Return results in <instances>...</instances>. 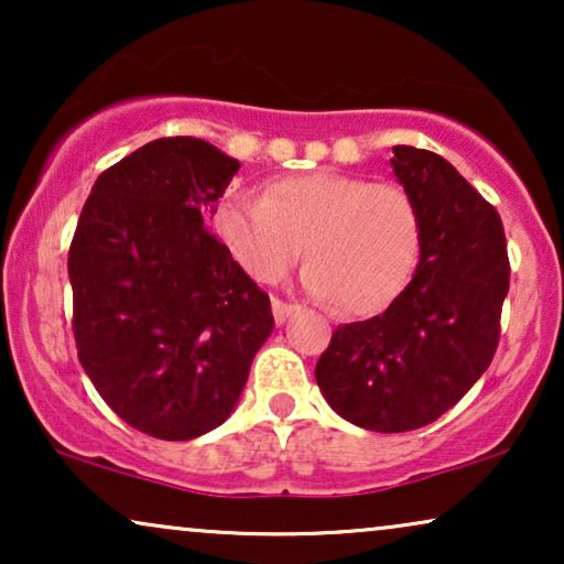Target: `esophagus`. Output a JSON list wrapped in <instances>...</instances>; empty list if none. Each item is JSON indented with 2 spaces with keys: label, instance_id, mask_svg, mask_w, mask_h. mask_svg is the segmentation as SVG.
I'll list each match as a JSON object with an SVG mask.
<instances>
[{
  "label": "esophagus",
  "instance_id": "1",
  "mask_svg": "<svg viewBox=\"0 0 564 564\" xmlns=\"http://www.w3.org/2000/svg\"><path fill=\"white\" fill-rule=\"evenodd\" d=\"M295 303H288V300H280V297H274L272 300V311H274V321L276 323H284L290 318L292 313H295Z\"/></svg>",
  "mask_w": 564,
  "mask_h": 564
}]
</instances>
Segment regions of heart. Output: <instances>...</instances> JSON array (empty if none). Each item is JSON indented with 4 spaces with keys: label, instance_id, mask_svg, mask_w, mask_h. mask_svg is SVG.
<instances>
[{
    "label": "heart",
    "instance_id": "obj_1",
    "mask_svg": "<svg viewBox=\"0 0 564 564\" xmlns=\"http://www.w3.org/2000/svg\"><path fill=\"white\" fill-rule=\"evenodd\" d=\"M215 223L259 282H280L305 246V290L351 315L380 313L400 295L421 243L411 192L338 172L282 176L261 197H228Z\"/></svg>",
    "mask_w": 564,
    "mask_h": 564
}]
</instances>
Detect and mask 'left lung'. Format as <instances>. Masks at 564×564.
I'll use <instances>...</instances> for the list:
<instances>
[{
	"label": "left lung",
	"instance_id": "left-lung-1",
	"mask_svg": "<svg viewBox=\"0 0 564 564\" xmlns=\"http://www.w3.org/2000/svg\"><path fill=\"white\" fill-rule=\"evenodd\" d=\"M392 153L419 207V267L388 311L338 326L315 365L328 405L380 434L426 426L480 380L498 349L511 280L496 207L438 153Z\"/></svg>",
	"mask_w": 564,
	"mask_h": 564
}]
</instances>
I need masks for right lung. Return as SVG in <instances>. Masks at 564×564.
<instances>
[{"label": "right lung", "instance_id": "add662e5", "mask_svg": "<svg viewBox=\"0 0 564 564\" xmlns=\"http://www.w3.org/2000/svg\"><path fill=\"white\" fill-rule=\"evenodd\" d=\"M238 169L199 138L145 143L97 176L68 249L84 372L164 442L228 419L274 328L267 292L205 226Z\"/></svg>", "mask_w": 564, "mask_h": 564}]
</instances>
